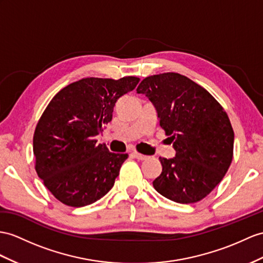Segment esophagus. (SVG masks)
<instances>
[{"label": "esophagus", "mask_w": 263, "mask_h": 263, "mask_svg": "<svg viewBox=\"0 0 263 263\" xmlns=\"http://www.w3.org/2000/svg\"><path fill=\"white\" fill-rule=\"evenodd\" d=\"M133 156L135 157V158H137L138 161H145V159L147 158V156L143 155V154H139L137 152H133Z\"/></svg>", "instance_id": "1"}]
</instances>
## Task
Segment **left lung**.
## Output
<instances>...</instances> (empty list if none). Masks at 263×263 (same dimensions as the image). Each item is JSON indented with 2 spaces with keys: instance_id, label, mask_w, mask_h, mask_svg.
<instances>
[{
  "instance_id": "1",
  "label": "left lung",
  "mask_w": 263,
  "mask_h": 263,
  "mask_svg": "<svg viewBox=\"0 0 263 263\" xmlns=\"http://www.w3.org/2000/svg\"><path fill=\"white\" fill-rule=\"evenodd\" d=\"M155 107L175 157L161 158L153 181L159 194L181 204L201 201L226 175L234 133L227 112L203 87L175 72L151 76L136 89Z\"/></svg>"
}]
</instances>
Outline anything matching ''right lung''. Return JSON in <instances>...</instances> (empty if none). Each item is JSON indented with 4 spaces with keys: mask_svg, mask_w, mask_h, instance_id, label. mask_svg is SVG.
I'll return each instance as SVG.
<instances>
[{
    "mask_svg": "<svg viewBox=\"0 0 263 263\" xmlns=\"http://www.w3.org/2000/svg\"><path fill=\"white\" fill-rule=\"evenodd\" d=\"M138 81L81 79L58 92L42 114L33 136L35 171L66 205H89L112 189L128 155L109 152L95 138L111 121L117 100Z\"/></svg>",
    "mask_w": 263,
    "mask_h": 263,
    "instance_id": "obj_1",
    "label": "right lung"
}]
</instances>
